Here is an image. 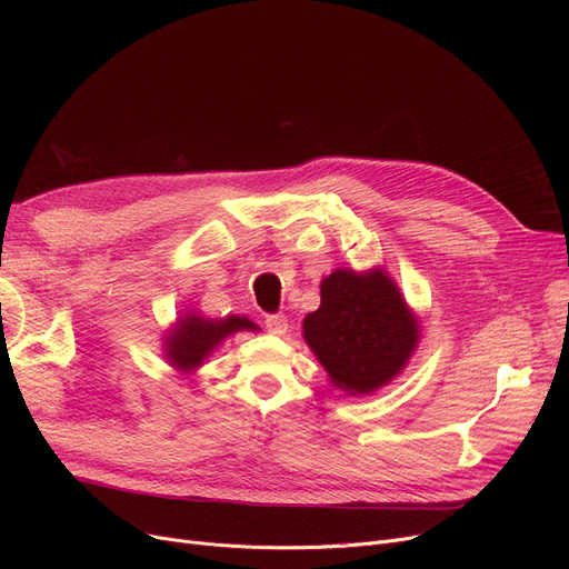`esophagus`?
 Wrapping results in <instances>:
<instances>
[{
  "label": "esophagus",
  "mask_w": 569,
  "mask_h": 569,
  "mask_svg": "<svg viewBox=\"0 0 569 569\" xmlns=\"http://www.w3.org/2000/svg\"><path fill=\"white\" fill-rule=\"evenodd\" d=\"M264 327H267V332H272V335H286L288 332V318L283 316V313H277V316H267L264 318Z\"/></svg>",
  "instance_id": "1"
}]
</instances>
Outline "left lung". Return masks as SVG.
Returning <instances> with one entry per match:
<instances>
[{
    "mask_svg": "<svg viewBox=\"0 0 569 569\" xmlns=\"http://www.w3.org/2000/svg\"><path fill=\"white\" fill-rule=\"evenodd\" d=\"M302 337L330 382L348 397L373 395L410 362L422 339L420 318L385 269H335L320 281V307Z\"/></svg>",
    "mask_w": 569,
    "mask_h": 569,
    "instance_id": "obj_1",
    "label": "left lung"
}]
</instances>
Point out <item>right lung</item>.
Returning <instances> with one entry per match:
<instances>
[{
    "label": "right lung",
    "instance_id": "obj_1",
    "mask_svg": "<svg viewBox=\"0 0 569 569\" xmlns=\"http://www.w3.org/2000/svg\"><path fill=\"white\" fill-rule=\"evenodd\" d=\"M237 332H260V327L247 316L204 318L200 311L189 309L163 335V360L182 376H191Z\"/></svg>",
    "mask_w": 569,
    "mask_h": 569
}]
</instances>
